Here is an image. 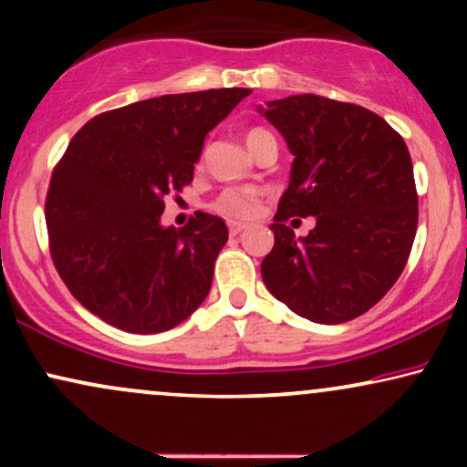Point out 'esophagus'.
<instances>
[{
    "label": "esophagus",
    "instance_id": "1",
    "mask_svg": "<svg viewBox=\"0 0 467 467\" xmlns=\"http://www.w3.org/2000/svg\"><path fill=\"white\" fill-rule=\"evenodd\" d=\"M245 228H248V226H245V223H241V222H230V223H228L230 234H241Z\"/></svg>",
    "mask_w": 467,
    "mask_h": 467
}]
</instances>
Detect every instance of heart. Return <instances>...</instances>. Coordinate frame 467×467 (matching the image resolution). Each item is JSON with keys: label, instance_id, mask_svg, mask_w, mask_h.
<instances>
[{"label": "heart", "instance_id": "obj_1", "mask_svg": "<svg viewBox=\"0 0 467 467\" xmlns=\"http://www.w3.org/2000/svg\"><path fill=\"white\" fill-rule=\"evenodd\" d=\"M264 130H250L248 136H245V142L248 147L256 140L259 136H264ZM261 203V192L256 189H226L222 195L217 197L213 208L219 213V215L228 219H245L252 217L256 211H259Z\"/></svg>", "mask_w": 467, "mask_h": 467}]
</instances>
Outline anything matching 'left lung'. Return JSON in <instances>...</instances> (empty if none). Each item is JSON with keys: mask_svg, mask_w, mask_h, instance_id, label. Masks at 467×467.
I'll return each mask as SVG.
<instances>
[{"mask_svg": "<svg viewBox=\"0 0 467 467\" xmlns=\"http://www.w3.org/2000/svg\"><path fill=\"white\" fill-rule=\"evenodd\" d=\"M294 155L261 264L270 294L294 314L337 325L368 312L395 285L417 233L409 147L384 118L314 94L259 107ZM314 216L307 238L285 226Z\"/></svg>", "mask_w": 467, "mask_h": 467, "instance_id": "obj_1", "label": "left lung"}]
</instances>
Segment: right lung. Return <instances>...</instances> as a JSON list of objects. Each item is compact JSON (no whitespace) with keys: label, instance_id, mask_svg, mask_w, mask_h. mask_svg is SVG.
Returning <instances> with one entry per match:
<instances>
[{"label":"right lung","instance_id":"add662e5","mask_svg":"<svg viewBox=\"0 0 467 467\" xmlns=\"http://www.w3.org/2000/svg\"><path fill=\"white\" fill-rule=\"evenodd\" d=\"M252 89L166 94L92 118L67 144L46 200L57 272L72 296L130 334L173 329L211 292L228 228L195 213L164 228L171 192L191 184L203 138Z\"/></svg>","mask_w":467,"mask_h":467}]
</instances>
